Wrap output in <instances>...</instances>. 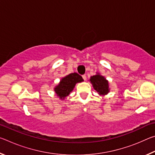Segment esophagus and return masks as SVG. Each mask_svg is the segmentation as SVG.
Listing matches in <instances>:
<instances>
[{
    "mask_svg": "<svg viewBox=\"0 0 155 155\" xmlns=\"http://www.w3.org/2000/svg\"><path fill=\"white\" fill-rule=\"evenodd\" d=\"M82 77H83L84 81H85L86 79H87V78H86V74H83V75L82 76Z\"/></svg>",
    "mask_w": 155,
    "mask_h": 155,
    "instance_id": "esophagus-1",
    "label": "esophagus"
}]
</instances>
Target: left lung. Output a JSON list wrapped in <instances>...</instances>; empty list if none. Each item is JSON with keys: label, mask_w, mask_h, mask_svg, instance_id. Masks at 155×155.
I'll return each instance as SVG.
<instances>
[{"label": "left lung", "mask_w": 155, "mask_h": 155, "mask_svg": "<svg viewBox=\"0 0 155 155\" xmlns=\"http://www.w3.org/2000/svg\"><path fill=\"white\" fill-rule=\"evenodd\" d=\"M90 81L97 92L101 95H104L109 92L108 81L103 76L99 74L94 75L90 78Z\"/></svg>", "instance_id": "left-lung-1"}]
</instances>
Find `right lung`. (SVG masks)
I'll return each mask as SVG.
<instances>
[{
	"instance_id": "1",
	"label": "right lung",
	"mask_w": 155,
	"mask_h": 155,
	"mask_svg": "<svg viewBox=\"0 0 155 155\" xmlns=\"http://www.w3.org/2000/svg\"><path fill=\"white\" fill-rule=\"evenodd\" d=\"M83 81V79L81 75L76 72L71 73L62 78L59 85L54 88V91L60 98L64 99L73 90L76 83Z\"/></svg>"
}]
</instances>
